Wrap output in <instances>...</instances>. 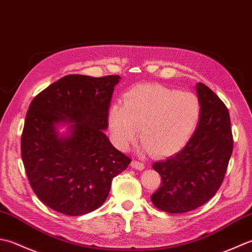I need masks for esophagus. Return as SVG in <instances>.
Masks as SVG:
<instances>
[{
  "label": "esophagus",
  "instance_id": "obj_1",
  "mask_svg": "<svg viewBox=\"0 0 252 252\" xmlns=\"http://www.w3.org/2000/svg\"><path fill=\"white\" fill-rule=\"evenodd\" d=\"M131 167L136 168V169H139V171H141V169L145 168V164H143L142 162L140 161H137V160H132L131 163H130Z\"/></svg>",
  "mask_w": 252,
  "mask_h": 252
}]
</instances>
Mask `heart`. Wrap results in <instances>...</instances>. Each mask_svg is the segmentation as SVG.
I'll use <instances>...</instances> for the list:
<instances>
[{
    "label": "heart",
    "mask_w": 252,
    "mask_h": 252,
    "mask_svg": "<svg viewBox=\"0 0 252 252\" xmlns=\"http://www.w3.org/2000/svg\"><path fill=\"white\" fill-rule=\"evenodd\" d=\"M200 112V101L192 92L141 85L126 92L123 105H112L109 127L121 150L136 140L140 128L143 149L166 157L186 146L198 125Z\"/></svg>",
    "instance_id": "obj_1"
}]
</instances>
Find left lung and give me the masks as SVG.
<instances>
[{"label":"left lung","mask_w":252,"mask_h":252,"mask_svg":"<svg viewBox=\"0 0 252 252\" xmlns=\"http://www.w3.org/2000/svg\"><path fill=\"white\" fill-rule=\"evenodd\" d=\"M196 90L201 112L190 140L175 156L152 164L162 179L152 203L167 213H185L208 202L222 185L233 152L226 105L204 84H197Z\"/></svg>","instance_id":"8db88e82"}]
</instances>
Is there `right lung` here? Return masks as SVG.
Masks as SVG:
<instances>
[{"mask_svg": "<svg viewBox=\"0 0 252 252\" xmlns=\"http://www.w3.org/2000/svg\"><path fill=\"white\" fill-rule=\"evenodd\" d=\"M119 75H68L33 97L22 133V158L33 192L70 217L94 211L109 196L112 179L131 158L113 147L105 130ZM70 124L67 136L56 126Z\"/></svg>", "mask_w": 252, "mask_h": 252, "instance_id": "obj_1", "label": "right lung"}]
</instances>
